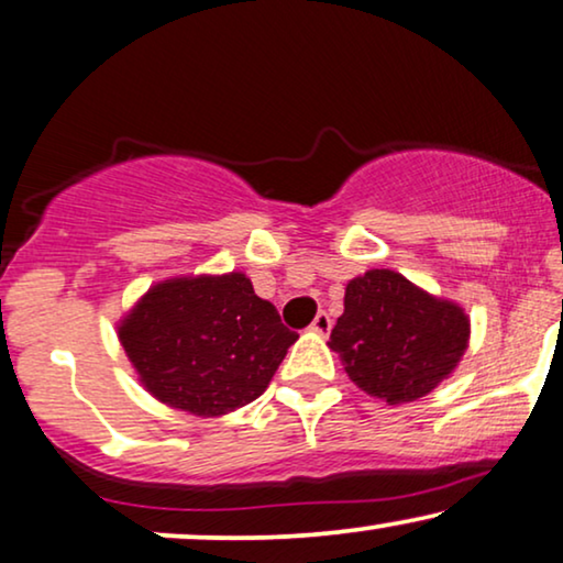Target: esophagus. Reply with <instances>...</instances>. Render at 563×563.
<instances>
[{
    "label": "esophagus",
    "mask_w": 563,
    "mask_h": 563,
    "mask_svg": "<svg viewBox=\"0 0 563 563\" xmlns=\"http://www.w3.org/2000/svg\"><path fill=\"white\" fill-rule=\"evenodd\" d=\"M310 328L320 335H328V333H331V328H333V320H331V316H328V312H318Z\"/></svg>",
    "instance_id": "34e87169"
}]
</instances>
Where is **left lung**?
Wrapping results in <instances>:
<instances>
[{"mask_svg": "<svg viewBox=\"0 0 563 563\" xmlns=\"http://www.w3.org/2000/svg\"><path fill=\"white\" fill-rule=\"evenodd\" d=\"M468 339L471 320L457 302L429 295L390 268H372L346 284L344 316L328 346L356 388L398 406L448 379Z\"/></svg>", "mask_w": 563, "mask_h": 563, "instance_id": "left-lung-1", "label": "left lung"}]
</instances>
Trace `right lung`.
Wrapping results in <instances>:
<instances>
[{
    "label": "right lung",
    "mask_w": 563,
    "mask_h": 563,
    "mask_svg": "<svg viewBox=\"0 0 563 563\" xmlns=\"http://www.w3.org/2000/svg\"><path fill=\"white\" fill-rule=\"evenodd\" d=\"M297 339L243 272L157 282L119 320L144 390L203 419L258 398Z\"/></svg>",
    "instance_id": "add662e5"
}]
</instances>
